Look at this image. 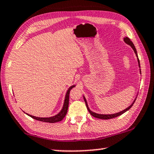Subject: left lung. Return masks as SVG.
<instances>
[{
	"label": "left lung",
	"mask_w": 154,
	"mask_h": 154,
	"mask_svg": "<svg viewBox=\"0 0 154 154\" xmlns=\"http://www.w3.org/2000/svg\"><path fill=\"white\" fill-rule=\"evenodd\" d=\"M123 40H124V42H125L127 44V45H130V46H131V47L132 48V49L134 50V53H135L136 57H137V60H138V66H139V68H140V61H139V59H138V54H137V51H136V48H135V46H134V45L133 44V42H131V41L130 40V39L129 38H128V37L124 38H123ZM139 70H140V73L141 74V70H140V69H139ZM83 97H84V101H85V103H86V106H87V109H88V110L89 111L90 114H91L92 116H93L94 117H95V118L100 119H105V120H106V119H110L115 118V117H117V116H120V115H121V114H123V113H125V112H127L128 110H129V109H130L131 108V107H132V106H133L134 103V102H135L136 99V97L135 99L134 100L133 103H131V104L130 105V106L128 107V108H127L126 109H123V110H122V111L119 112H117V113H115V114H103L95 113V112H92V111L90 110V108H89V107H88V103H87V101H86V98H85V97H84V96H83Z\"/></svg>",
	"instance_id": "8db88e82"
}]
</instances>
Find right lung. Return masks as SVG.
Wrapping results in <instances>:
<instances>
[{
	"label": "right lung",
	"mask_w": 154,
	"mask_h": 154,
	"mask_svg": "<svg viewBox=\"0 0 154 154\" xmlns=\"http://www.w3.org/2000/svg\"><path fill=\"white\" fill-rule=\"evenodd\" d=\"M75 86V85H72L70 87H69V88L68 89L65 95V99H64V104H63V107L62 109H61V111L56 115L53 116H51V117H36L35 116H32L31 114H29L27 113H25L26 114H27L28 116H29L31 118H33L34 119L37 121H42V122H46V123H57V122L61 121L64 118L65 116L67 114V111H68V103H69V94H70V91L72 88H74Z\"/></svg>",
	"instance_id": "1"
}]
</instances>
